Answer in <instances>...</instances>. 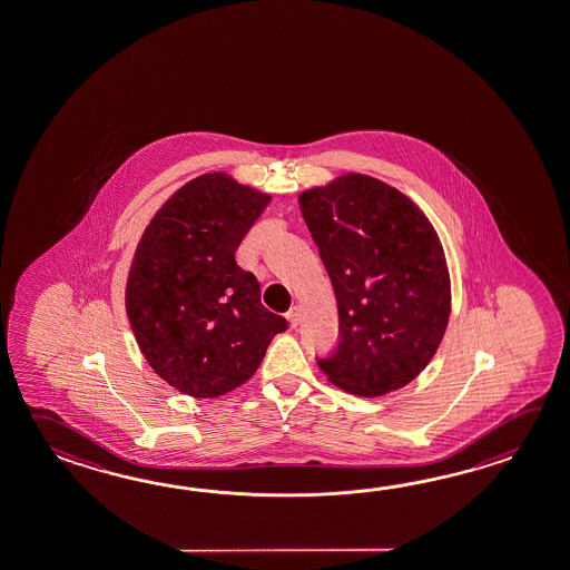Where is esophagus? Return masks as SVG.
Masks as SVG:
<instances>
[{"label": "esophagus", "mask_w": 570, "mask_h": 570, "mask_svg": "<svg viewBox=\"0 0 570 570\" xmlns=\"http://www.w3.org/2000/svg\"><path fill=\"white\" fill-rule=\"evenodd\" d=\"M286 316H288V321H291L292 328H296V326H298V324H301V318H302L301 306H294V308H291V312H288V314H286Z\"/></svg>", "instance_id": "1"}]
</instances>
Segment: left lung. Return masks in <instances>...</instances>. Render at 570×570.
Wrapping results in <instances>:
<instances>
[{
	"label": "left lung",
	"mask_w": 570,
	"mask_h": 570,
	"mask_svg": "<svg viewBox=\"0 0 570 570\" xmlns=\"http://www.w3.org/2000/svg\"><path fill=\"white\" fill-rule=\"evenodd\" d=\"M298 204L338 306L341 343L318 366L358 397L405 387L450 323V269L435 227L407 195L363 173L306 189Z\"/></svg>",
	"instance_id": "1"
}]
</instances>
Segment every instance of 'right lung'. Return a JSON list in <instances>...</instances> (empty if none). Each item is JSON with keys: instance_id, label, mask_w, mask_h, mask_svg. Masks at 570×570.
Returning a JSON list of instances; mask_svg holds the SVG:
<instances>
[{"instance_id": "right-lung-1", "label": "right lung", "mask_w": 570, "mask_h": 570, "mask_svg": "<svg viewBox=\"0 0 570 570\" xmlns=\"http://www.w3.org/2000/svg\"><path fill=\"white\" fill-rule=\"evenodd\" d=\"M269 199L227 173H205L140 236L125 292L130 328L150 368L185 395L214 399L244 385L288 328L262 304L256 276L236 264Z\"/></svg>"}]
</instances>
